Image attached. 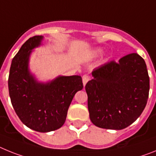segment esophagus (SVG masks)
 <instances>
[{
    "label": "esophagus",
    "instance_id": "obj_1",
    "mask_svg": "<svg viewBox=\"0 0 156 156\" xmlns=\"http://www.w3.org/2000/svg\"><path fill=\"white\" fill-rule=\"evenodd\" d=\"M89 76H88V75H84V76L82 77V83H83L84 86H86V83L89 82Z\"/></svg>",
    "mask_w": 156,
    "mask_h": 156
}]
</instances>
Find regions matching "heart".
<instances>
[{"instance_id":"obj_1","label":"heart","mask_w":156,"mask_h":156,"mask_svg":"<svg viewBox=\"0 0 156 156\" xmlns=\"http://www.w3.org/2000/svg\"><path fill=\"white\" fill-rule=\"evenodd\" d=\"M103 52V49L101 48H93L91 51V55L93 57H97L99 55H101Z\"/></svg>"}]
</instances>
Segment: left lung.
<instances>
[{"instance_id": "8db88e82", "label": "left lung", "mask_w": 156, "mask_h": 156, "mask_svg": "<svg viewBox=\"0 0 156 156\" xmlns=\"http://www.w3.org/2000/svg\"><path fill=\"white\" fill-rule=\"evenodd\" d=\"M88 82L89 118L96 126L122 129L140 117L149 93V77L141 56L131 53L103 65Z\"/></svg>"}]
</instances>
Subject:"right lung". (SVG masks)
I'll list each match as a JSON object with an SVG mask.
<instances>
[{
    "mask_svg": "<svg viewBox=\"0 0 156 156\" xmlns=\"http://www.w3.org/2000/svg\"><path fill=\"white\" fill-rule=\"evenodd\" d=\"M43 36H34L24 43L12 59L9 77L11 102L16 115L30 129L47 133L64 124L74 95L83 88L79 75L56 77L39 82L30 72L33 49L42 44Z\"/></svg>",
    "mask_w": 156,
    "mask_h": 156,
    "instance_id": "add662e5",
    "label": "right lung"
}]
</instances>
